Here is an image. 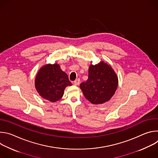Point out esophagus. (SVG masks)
Masks as SVG:
<instances>
[{"mask_svg": "<svg viewBox=\"0 0 158 158\" xmlns=\"http://www.w3.org/2000/svg\"><path fill=\"white\" fill-rule=\"evenodd\" d=\"M79 83H80V79H76V80L74 81V85H78L79 84Z\"/></svg>", "mask_w": 158, "mask_h": 158, "instance_id": "esophagus-1", "label": "esophagus"}]
</instances>
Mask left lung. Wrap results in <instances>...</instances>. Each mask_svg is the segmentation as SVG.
<instances>
[{"mask_svg": "<svg viewBox=\"0 0 158 158\" xmlns=\"http://www.w3.org/2000/svg\"><path fill=\"white\" fill-rule=\"evenodd\" d=\"M88 79L80 84L85 98L99 104L110 100L116 91L118 77L112 67L103 61L89 66Z\"/></svg>", "mask_w": 158, "mask_h": 158, "instance_id": "left-lung-1", "label": "left lung"}]
</instances>
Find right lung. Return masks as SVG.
<instances>
[{"mask_svg": "<svg viewBox=\"0 0 158 158\" xmlns=\"http://www.w3.org/2000/svg\"><path fill=\"white\" fill-rule=\"evenodd\" d=\"M71 85L68 76L57 64L41 67L35 80L37 92L43 98L51 102L60 99L65 87Z\"/></svg>", "mask_w": 158, "mask_h": 158, "instance_id": "obj_1", "label": "right lung"}]
</instances>
